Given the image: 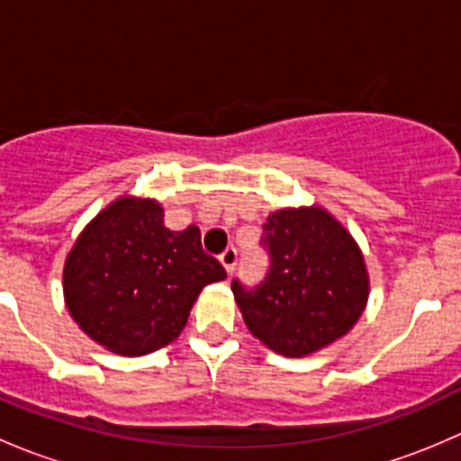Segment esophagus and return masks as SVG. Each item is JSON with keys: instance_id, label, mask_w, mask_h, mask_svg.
Returning <instances> with one entry per match:
<instances>
[{"instance_id": "esophagus-1", "label": "esophagus", "mask_w": 461, "mask_h": 461, "mask_svg": "<svg viewBox=\"0 0 461 461\" xmlns=\"http://www.w3.org/2000/svg\"><path fill=\"white\" fill-rule=\"evenodd\" d=\"M221 263H222V267L227 269V274H234L236 263H239V254H236V249L234 248H227L225 252L221 254Z\"/></svg>"}]
</instances>
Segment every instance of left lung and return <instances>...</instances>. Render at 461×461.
Listing matches in <instances>:
<instances>
[{"label": "left lung", "mask_w": 461, "mask_h": 461, "mask_svg": "<svg viewBox=\"0 0 461 461\" xmlns=\"http://www.w3.org/2000/svg\"><path fill=\"white\" fill-rule=\"evenodd\" d=\"M269 269L257 287L231 292L249 332L283 357H305L350 332L368 301L364 254L321 207L278 209L263 225Z\"/></svg>", "instance_id": "obj_1"}]
</instances>
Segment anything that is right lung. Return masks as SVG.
<instances>
[{
	"label": "right lung",
	"mask_w": 461,
	"mask_h": 461,
	"mask_svg": "<svg viewBox=\"0 0 461 461\" xmlns=\"http://www.w3.org/2000/svg\"><path fill=\"white\" fill-rule=\"evenodd\" d=\"M225 276L196 225L171 231L156 201L122 196L85 227L62 283L68 312L93 341L140 357L174 341L203 287Z\"/></svg>",
	"instance_id": "right-lung-1"
}]
</instances>
